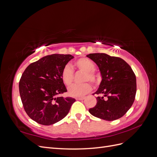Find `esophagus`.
I'll return each instance as SVG.
<instances>
[{
	"mask_svg": "<svg viewBox=\"0 0 157 157\" xmlns=\"http://www.w3.org/2000/svg\"><path fill=\"white\" fill-rule=\"evenodd\" d=\"M84 99V97H82V98H76V100H83Z\"/></svg>",
	"mask_w": 157,
	"mask_h": 157,
	"instance_id": "1",
	"label": "esophagus"
}]
</instances>
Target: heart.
Returning <instances> with one entry per match:
<instances>
[{
    "mask_svg": "<svg viewBox=\"0 0 157 157\" xmlns=\"http://www.w3.org/2000/svg\"><path fill=\"white\" fill-rule=\"evenodd\" d=\"M76 67L79 71L85 72L84 77V82L89 81L92 83H95L97 80V75L94 71L96 66L92 61L87 58H80L75 62ZM61 78L63 82L67 86L72 84L74 79V71L71 66L68 64L65 66L62 73ZM91 90V86L89 83H84L82 84H73L70 86L68 92L72 97H82L88 94Z\"/></svg>",
    "mask_w": 157,
    "mask_h": 157,
    "instance_id": "b5f03b06",
    "label": "heart"
}]
</instances>
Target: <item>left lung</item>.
I'll use <instances>...</instances> for the list:
<instances>
[{"label": "left lung", "instance_id": "left-lung-1", "mask_svg": "<svg viewBox=\"0 0 157 157\" xmlns=\"http://www.w3.org/2000/svg\"><path fill=\"white\" fill-rule=\"evenodd\" d=\"M97 64L101 75V82L94 94H103L96 98V106L89 109L93 116L108 121L124 116L134 101L136 78L126 61L118 57L103 53L86 56ZM106 97L107 100H104Z\"/></svg>", "mask_w": 157, "mask_h": 157}]
</instances>
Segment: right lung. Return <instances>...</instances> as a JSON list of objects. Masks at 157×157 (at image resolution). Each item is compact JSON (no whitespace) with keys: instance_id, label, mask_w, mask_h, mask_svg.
<instances>
[{"instance_id":"right-lung-1","label":"right lung","mask_w":157,"mask_h":157,"mask_svg":"<svg viewBox=\"0 0 157 157\" xmlns=\"http://www.w3.org/2000/svg\"><path fill=\"white\" fill-rule=\"evenodd\" d=\"M74 57L52 54L31 63L19 82L21 101L27 115L42 125H52L67 115L75 101L59 96L67 92L61 78L65 66Z\"/></svg>"}]
</instances>
